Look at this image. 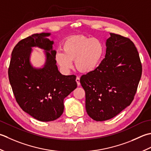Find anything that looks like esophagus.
I'll return each mask as SVG.
<instances>
[{
    "mask_svg": "<svg viewBox=\"0 0 151 151\" xmlns=\"http://www.w3.org/2000/svg\"><path fill=\"white\" fill-rule=\"evenodd\" d=\"M76 82H77V84H78V86H79L80 85H81V83H80V78H79V77H77V78H76Z\"/></svg>",
    "mask_w": 151,
    "mask_h": 151,
    "instance_id": "34e87169",
    "label": "esophagus"
}]
</instances>
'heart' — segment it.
<instances>
[{
  "label": "heart",
  "mask_w": 151,
  "mask_h": 151,
  "mask_svg": "<svg viewBox=\"0 0 151 151\" xmlns=\"http://www.w3.org/2000/svg\"><path fill=\"white\" fill-rule=\"evenodd\" d=\"M62 51H58L55 60L64 72L73 68V60L79 71L89 73L99 66L104 53V46L99 39L83 36L66 38L62 45Z\"/></svg>",
  "instance_id": "b5f03b06"
}]
</instances>
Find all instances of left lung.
<instances>
[{
	"label": "left lung",
	"mask_w": 151,
	"mask_h": 151,
	"mask_svg": "<svg viewBox=\"0 0 151 151\" xmlns=\"http://www.w3.org/2000/svg\"><path fill=\"white\" fill-rule=\"evenodd\" d=\"M110 36L99 66L80 79L85 91L86 111L96 121L112 119L130 105L142 73L134 43L114 33Z\"/></svg>",
	"instance_id": "obj_1"
}]
</instances>
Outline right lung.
<instances>
[{"mask_svg":"<svg viewBox=\"0 0 151 151\" xmlns=\"http://www.w3.org/2000/svg\"><path fill=\"white\" fill-rule=\"evenodd\" d=\"M50 33L35 34L15 46L8 69L9 81L20 107L40 121H52L64 111V99L77 87L76 76L58 71ZM45 50L46 63L40 69L33 67L29 57L32 47Z\"/></svg>","mask_w":151,"mask_h":151,"instance_id":"1","label":"right lung"}]
</instances>
